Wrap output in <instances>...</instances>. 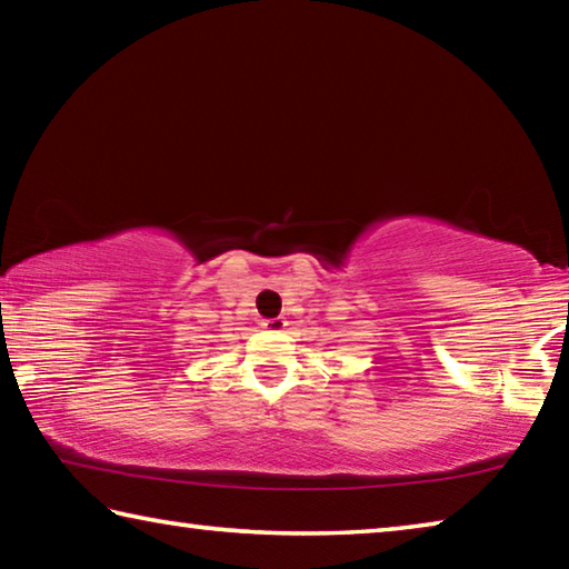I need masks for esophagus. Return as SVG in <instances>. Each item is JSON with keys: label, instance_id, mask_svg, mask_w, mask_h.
I'll list each match as a JSON object with an SVG mask.
<instances>
[{"label": "esophagus", "instance_id": "obj_1", "mask_svg": "<svg viewBox=\"0 0 569 569\" xmlns=\"http://www.w3.org/2000/svg\"><path fill=\"white\" fill-rule=\"evenodd\" d=\"M261 326H263V329H268V331H283L286 326H288V321L286 319H266Z\"/></svg>", "mask_w": 569, "mask_h": 569}]
</instances>
